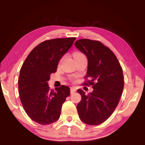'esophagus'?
Segmentation results:
<instances>
[{"mask_svg": "<svg viewBox=\"0 0 145 145\" xmlns=\"http://www.w3.org/2000/svg\"><path fill=\"white\" fill-rule=\"evenodd\" d=\"M75 91H76V89L75 88H73V87L70 88V93H71V94H73V93H74Z\"/></svg>", "mask_w": 145, "mask_h": 145, "instance_id": "1", "label": "esophagus"}]
</instances>
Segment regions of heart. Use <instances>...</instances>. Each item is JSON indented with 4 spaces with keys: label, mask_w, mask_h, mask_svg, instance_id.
<instances>
[{
    "label": "heart",
    "mask_w": 145,
    "mask_h": 145,
    "mask_svg": "<svg viewBox=\"0 0 145 145\" xmlns=\"http://www.w3.org/2000/svg\"><path fill=\"white\" fill-rule=\"evenodd\" d=\"M84 55L83 54L80 53V52H75L74 53V54H73V57H75V56H82Z\"/></svg>",
    "instance_id": "obj_1"
}]
</instances>
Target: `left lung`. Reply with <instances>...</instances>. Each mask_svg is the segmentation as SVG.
Returning <instances> with one entry per match:
<instances>
[{
    "label": "left lung",
    "instance_id": "1",
    "mask_svg": "<svg viewBox=\"0 0 145 145\" xmlns=\"http://www.w3.org/2000/svg\"><path fill=\"white\" fill-rule=\"evenodd\" d=\"M75 46L87 56V74L92 93L86 95L82 89L77 92L81 100L77 105L80 119L86 124L98 125L107 120L114 112L124 87L123 70L114 54L99 41L81 39Z\"/></svg>",
    "mask_w": 145,
    "mask_h": 145
}]
</instances>
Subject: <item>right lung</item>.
I'll list each match as a JSON object with an SVG mask.
<instances>
[{
    "label": "right lung",
    "instance_id": "add662e5",
    "mask_svg": "<svg viewBox=\"0 0 145 145\" xmlns=\"http://www.w3.org/2000/svg\"><path fill=\"white\" fill-rule=\"evenodd\" d=\"M75 39L44 41L33 49L22 66L18 78L20 101L29 118L39 124L45 125L57 121L63 104L70 95L68 86L62 85L54 91L47 82Z\"/></svg>",
    "mask_w": 145,
    "mask_h": 145
}]
</instances>
